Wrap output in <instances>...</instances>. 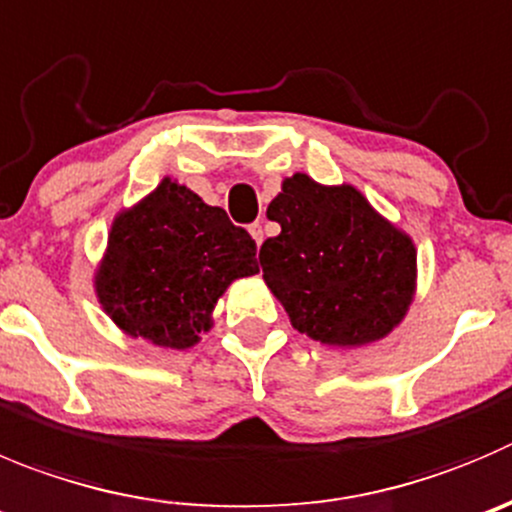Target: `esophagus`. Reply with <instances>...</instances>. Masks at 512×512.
Masks as SVG:
<instances>
[{"instance_id": "1", "label": "esophagus", "mask_w": 512, "mask_h": 512, "mask_svg": "<svg viewBox=\"0 0 512 512\" xmlns=\"http://www.w3.org/2000/svg\"><path fill=\"white\" fill-rule=\"evenodd\" d=\"M248 231H251V236H253V241H256V246H261V243H264V226H261V223H253V226L248 228Z\"/></svg>"}]
</instances>
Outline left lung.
Masks as SVG:
<instances>
[{
	"instance_id": "8db88e82",
	"label": "left lung",
	"mask_w": 512,
	"mask_h": 512,
	"mask_svg": "<svg viewBox=\"0 0 512 512\" xmlns=\"http://www.w3.org/2000/svg\"><path fill=\"white\" fill-rule=\"evenodd\" d=\"M266 216L281 233L259 261L294 329L326 347L359 349L389 337L417 291V248L349 183L281 180Z\"/></svg>"
}]
</instances>
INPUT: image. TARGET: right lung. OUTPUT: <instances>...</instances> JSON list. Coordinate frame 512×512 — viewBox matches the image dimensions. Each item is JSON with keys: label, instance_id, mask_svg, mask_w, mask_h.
I'll return each instance as SVG.
<instances>
[{"label": "right lung", "instance_id": "1", "mask_svg": "<svg viewBox=\"0 0 512 512\" xmlns=\"http://www.w3.org/2000/svg\"><path fill=\"white\" fill-rule=\"evenodd\" d=\"M259 274L256 243L173 178L113 218L95 296L120 332L155 347L191 349L236 279Z\"/></svg>", "mask_w": 512, "mask_h": 512}]
</instances>
